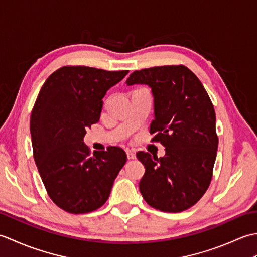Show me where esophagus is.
I'll use <instances>...</instances> for the list:
<instances>
[{
	"instance_id": "1",
	"label": "esophagus",
	"mask_w": 257,
	"mask_h": 257,
	"mask_svg": "<svg viewBox=\"0 0 257 257\" xmlns=\"http://www.w3.org/2000/svg\"><path fill=\"white\" fill-rule=\"evenodd\" d=\"M125 152H127V157H128V159H129V160L136 159V154H135L134 151H132V150H127Z\"/></svg>"
}]
</instances>
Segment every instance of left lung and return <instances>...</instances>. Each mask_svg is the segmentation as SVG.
Segmentation results:
<instances>
[{"label": "left lung", "instance_id": "8db88e82", "mask_svg": "<svg viewBox=\"0 0 257 257\" xmlns=\"http://www.w3.org/2000/svg\"><path fill=\"white\" fill-rule=\"evenodd\" d=\"M146 84L155 98L152 143L166 156L137 152L146 171L139 190L150 206L163 212H182L206 192L213 176L219 137L215 111L200 79L184 65L136 70L127 85Z\"/></svg>", "mask_w": 257, "mask_h": 257}]
</instances>
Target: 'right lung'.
I'll use <instances>...</instances> for the list:
<instances>
[{"label": "right lung", "instance_id": "right-lung-1", "mask_svg": "<svg viewBox=\"0 0 257 257\" xmlns=\"http://www.w3.org/2000/svg\"><path fill=\"white\" fill-rule=\"evenodd\" d=\"M128 73L68 65L48 76L38 92L30 122L33 156L48 196L64 211L99 209L127 161L119 147L91 155L83 139L99 121L107 90Z\"/></svg>", "mask_w": 257, "mask_h": 257}]
</instances>
